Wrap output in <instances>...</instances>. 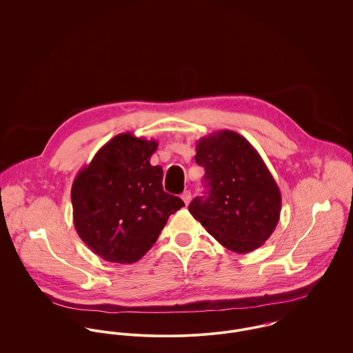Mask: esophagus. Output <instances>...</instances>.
Returning a JSON list of instances; mask_svg holds the SVG:
<instances>
[{"mask_svg": "<svg viewBox=\"0 0 353 353\" xmlns=\"http://www.w3.org/2000/svg\"><path fill=\"white\" fill-rule=\"evenodd\" d=\"M181 199H183V201L185 203V205H188L190 201H191V192H190V191H184L183 195H181Z\"/></svg>", "mask_w": 353, "mask_h": 353, "instance_id": "1", "label": "esophagus"}]
</instances>
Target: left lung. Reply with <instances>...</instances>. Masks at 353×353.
Wrapping results in <instances>:
<instances>
[{"label":"left lung","mask_w":353,"mask_h":353,"mask_svg":"<svg viewBox=\"0 0 353 353\" xmlns=\"http://www.w3.org/2000/svg\"><path fill=\"white\" fill-rule=\"evenodd\" d=\"M195 161L205 170L208 196L192 200V216L232 252L260 248L281 211L280 190L261 156L242 135L221 130L197 142Z\"/></svg>","instance_id":"1"}]
</instances>
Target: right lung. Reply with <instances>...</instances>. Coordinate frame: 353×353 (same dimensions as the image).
Returning <instances> with one entry per match:
<instances>
[{"label":"right lung","instance_id":"right-lung-1","mask_svg":"<svg viewBox=\"0 0 353 353\" xmlns=\"http://www.w3.org/2000/svg\"><path fill=\"white\" fill-rule=\"evenodd\" d=\"M157 141L123 132L83 166L72 185L73 221L88 248L110 263L132 264L156 243L168 218L184 207L162 188L150 163Z\"/></svg>","mask_w":353,"mask_h":353}]
</instances>
